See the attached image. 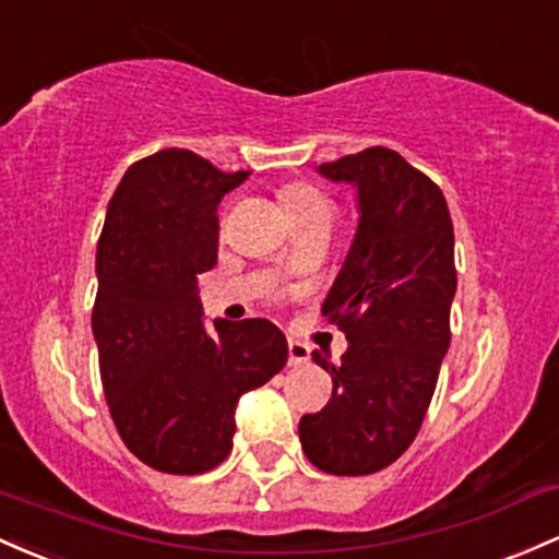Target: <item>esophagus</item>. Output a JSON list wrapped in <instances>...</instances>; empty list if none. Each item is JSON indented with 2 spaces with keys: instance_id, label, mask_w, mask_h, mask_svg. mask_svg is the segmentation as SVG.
I'll use <instances>...</instances> for the list:
<instances>
[{
  "instance_id": "esophagus-1",
  "label": "esophagus",
  "mask_w": 559,
  "mask_h": 559,
  "mask_svg": "<svg viewBox=\"0 0 559 559\" xmlns=\"http://www.w3.org/2000/svg\"><path fill=\"white\" fill-rule=\"evenodd\" d=\"M310 360V347L299 340H289V366H305Z\"/></svg>"
}]
</instances>
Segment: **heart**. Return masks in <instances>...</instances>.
Segmentation results:
<instances>
[{
  "label": "heart",
  "instance_id": "b5f03b06",
  "mask_svg": "<svg viewBox=\"0 0 559 559\" xmlns=\"http://www.w3.org/2000/svg\"><path fill=\"white\" fill-rule=\"evenodd\" d=\"M281 212L286 214L292 225L310 223V219H329L331 206L323 199L321 190H316L308 182H286L278 188Z\"/></svg>",
  "mask_w": 559,
  "mask_h": 559
}]
</instances>
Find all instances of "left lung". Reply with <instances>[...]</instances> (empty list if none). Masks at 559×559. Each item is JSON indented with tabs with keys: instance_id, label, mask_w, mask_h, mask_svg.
Wrapping results in <instances>:
<instances>
[{
	"instance_id": "8db88e82",
	"label": "left lung",
	"mask_w": 559,
	"mask_h": 559,
	"mask_svg": "<svg viewBox=\"0 0 559 559\" xmlns=\"http://www.w3.org/2000/svg\"><path fill=\"white\" fill-rule=\"evenodd\" d=\"M358 190V228L323 316L345 331L331 401L299 419L305 456L329 475H371L414 443L451 345L453 223L443 190L397 151L366 148L318 167Z\"/></svg>"
}]
</instances>
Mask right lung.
Returning a JSON list of instances; mask_svg holds the SVG:
<instances>
[{"mask_svg": "<svg viewBox=\"0 0 559 559\" xmlns=\"http://www.w3.org/2000/svg\"><path fill=\"white\" fill-rule=\"evenodd\" d=\"M249 171L193 151L140 158L121 177L97 241L92 334L108 411L148 467L201 475L225 462L236 403L289 358L265 318L201 321L199 275L217 265V204Z\"/></svg>", "mask_w": 559, "mask_h": 559, "instance_id": "right-lung-1", "label": "right lung"}]
</instances>
